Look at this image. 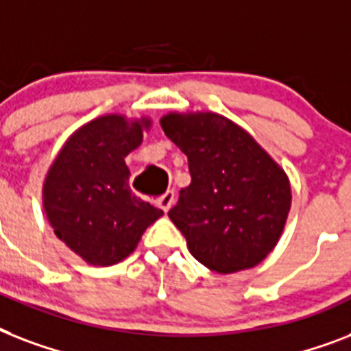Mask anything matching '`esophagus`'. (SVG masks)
I'll return each instance as SVG.
<instances>
[{
	"instance_id": "1",
	"label": "esophagus",
	"mask_w": 351,
	"mask_h": 351,
	"mask_svg": "<svg viewBox=\"0 0 351 351\" xmlns=\"http://www.w3.org/2000/svg\"><path fill=\"white\" fill-rule=\"evenodd\" d=\"M173 204H175V191H171V189H167L162 197L156 198V206H158L162 211H165V213L169 211Z\"/></svg>"
}]
</instances>
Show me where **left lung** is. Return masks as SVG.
Listing matches in <instances>:
<instances>
[{"mask_svg": "<svg viewBox=\"0 0 351 351\" xmlns=\"http://www.w3.org/2000/svg\"><path fill=\"white\" fill-rule=\"evenodd\" d=\"M160 125L189 162L191 184L180 189L169 219L191 255L222 275L261 264L291 208L286 171L250 132L217 112H167Z\"/></svg>", "mask_w": 351, "mask_h": 351, "instance_id": "left-lung-1", "label": "left lung"}]
</instances>
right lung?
<instances>
[{"label":"right lung","instance_id":"add662e5","mask_svg":"<svg viewBox=\"0 0 351 351\" xmlns=\"http://www.w3.org/2000/svg\"><path fill=\"white\" fill-rule=\"evenodd\" d=\"M151 118L104 114L78 127L43 180V209L56 237L93 266H112L136 250L164 215L129 187L125 156L142 143Z\"/></svg>","mask_w":351,"mask_h":351}]
</instances>
